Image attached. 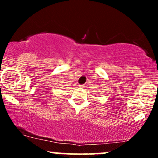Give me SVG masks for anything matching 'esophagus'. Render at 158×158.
Listing matches in <instances>:
<instances>
[{
  "mask_svg": "<svg viewBox=\"0 0 158 158\" xmlns=\"http://www.w3.org/2000/svg\"><path fill=\"white\" fill-rule=\"evenodd\" d=\"M79 88H82L83 87H84V85H79Z\"/></svg>",
  "mask_w": 158,
  "mask_h": 158,
  "instance_id": "obj_1",
  "label": "esophagus"
}]
</instances>
